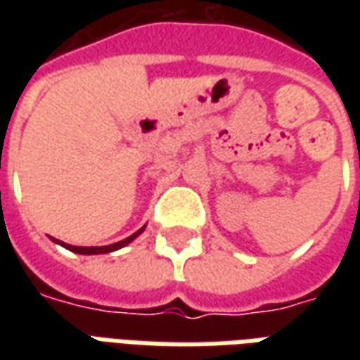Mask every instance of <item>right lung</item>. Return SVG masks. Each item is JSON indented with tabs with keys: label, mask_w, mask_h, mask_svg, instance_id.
I'll return each mask as SVG.
<instances>
[{
	"label": "right lung",
	"mask_w": 360,
	"mask_h": 360,
	"mask_svg": "<svg viewBox=\"0 0 360 360\" xmlns=\"http://www.w3.org/2000/svg\"><path fill=\"white\" fill-rule=\"evenodd\" d=\"M142 231H144V227H141L136 233H133L131 237H127V239H123V241L113 243V245H105V247H75V245H67V243L59 241V239H53V237H51V239L58 243V245H61V247H65V249L71 250V252H77V255H103V252H113V250L123 249L125 245H129L133 239H136Z\"/></svg>",
	"instance_id": "add662e5"
}]
</instances>
